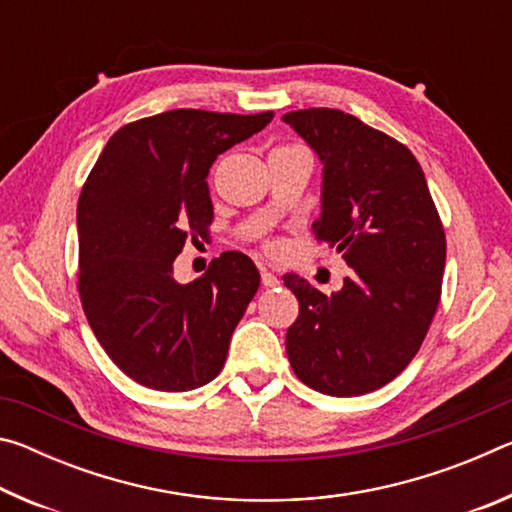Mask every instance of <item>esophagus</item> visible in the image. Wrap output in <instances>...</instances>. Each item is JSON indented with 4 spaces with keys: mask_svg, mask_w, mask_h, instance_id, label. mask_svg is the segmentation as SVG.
Segmentation results:
<instances>
[{
    "mask_svg": "<svg viewBox=\"0 0 512 512\" xmlns=\"http://www.w3.org/2000/svg\"><path fill=\"white\" fill-rule=\"evenodd\" d=\"M262 284H264V287H277V284H280V280H277V275H273L271 271H266V268H262Z\"/></svg>",
    "mask_w": 512,
    "mask_h": 512,
    "instance_id": "34e87169",
    "label": "esophagus"
}]
</instances>
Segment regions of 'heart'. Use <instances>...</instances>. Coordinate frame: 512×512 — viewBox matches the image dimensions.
Returning a JSON list of instances; mask_svg holds the SVG:
<instances>
[{
	"mask_svg": "<svg viewBox=\"0 0 512 512\" xmlns=\"http://www.w3.org/2000/svg\"><path fill=\"white\" fill-rule=\"evenodd\" d=\"M289 149H302V146H296V144H287V146H280V149H277V151H289ZM266 246H268V248H275L273 241H268Z\"/></svg>",
	"mask_w": 512,
	"mask_h": 512,
	"instance_id": "1",
	"label": "heart"
}]
</instances>
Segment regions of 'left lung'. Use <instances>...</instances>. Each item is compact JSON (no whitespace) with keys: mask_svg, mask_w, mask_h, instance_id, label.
Instances as JSON below:
<instances>
[{"mask_svg":"<svg viewBox=\"0 0 512 512\" xmlns=\"http://www.w3.org/2000/svg\"><path fill=\"white\" fill-rule=\"evenodd\" d=\"M323 162L318 244L352 268L325 296L296 273L287 354L302 384L334 397L386 386L418 354L436 316L445 273V228L415 155L395 137L334 108L282 117Z\"/></svg>","mask_w":512,"mask_h":512,"instance_id":"8db88e82","label":"left lung"}]
</instances>
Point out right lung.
I'll return each instance as SVG.
<instances>
[{"label":"right lung","instance_id":"right-lung-1","mask_svg":"<svg viewBox=\"0 0 512 512\" xmlns=\"http://www.w3.org/2000/svg\"><path fill=\"white\" fill-rule=\"evenodd\" d=\"M273 112L178 108L121 126L81 189L79 293L115 366L153 391L183 393L219 375L230 336L259 289L253 259L230 250L189 284L173 280L187 239L210 235L207 173Z\"/></svg>","mask_w":512,"mask_h":512}]
</instances>
